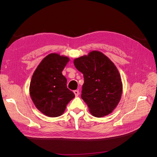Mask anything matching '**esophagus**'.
Here are the masks:
<instances>
[{
    "instance_id": "34e87169",
    "label": "esophagus",
    "mask_w": 157,
    "mask_h": 157,
    "mask_svg": "<svg viewBox=\"0 0 157 157\" xmlns=\"http://www.w3.org/2000/svg\"><path fill=\"white\" fill-rule=\"evenodd\" d=\"M74 92V94H75V96L76 97H77L78 95H79V92H78V90H75V91L73 92Z\"/></svg>"
}]
</instances>
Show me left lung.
<instances>
[{
    "instance_id": "left-lung-1",
    "label": "left lung",
    "mask_w": 157,
    "mask_h": 157,
    "mask_svg": "<svg viewBox=\"0 0 157 157\" xmlns=\"http://www.w3.org/2000/svg\"><path fill=\"white\" fill-rule=\"evenodd\" d=\"M73 63L84 75L81 98L90 113L96 117L111 113L119 103L122 92L121 77L115 64L96 50L75 59Z\"/></svg>"
}]
</instances>
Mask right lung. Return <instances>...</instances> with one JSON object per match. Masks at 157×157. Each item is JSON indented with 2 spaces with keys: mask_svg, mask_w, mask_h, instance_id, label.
<instances>
[{
  "mask_svg": "<svg viewBox=\"0 0 157 157\" xmlns=\"http://www.w3.org/2000/svg\"><path fill=\"white\" fill-rule=\"evenodd\" d=\"M67 56L52 53L38 65L32 76L29 92L33 103L44 115L61 116L66 106L75 98L67 87V79L62 71L69 62Z\"/></svg>",
  "mask_w": 157,
  "mask_h": 157,
  "instance_id": "obj_1",
  "label": "right lung"
}]
</instances>
